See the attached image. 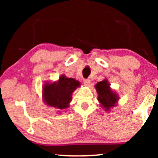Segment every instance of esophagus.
Returning a JSON list of instances; mask_svg holds the SVG:
<instances>
[{"label":"esophagus","instance_id":"1","mask_svg":"<svg viewBox=\"0 0 158 158\" xmlns=\"http://www.w3.org/2000/svg\"><path fill=\"white\" fill-rule=\"evenodd\" d=\"M83 83H84V85H85V86H89L90 81V80H88V79H85L83 81Z\"/></svg>","mask_w":158,"mask_h":158}]
</instances>
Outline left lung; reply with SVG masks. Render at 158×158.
Wrapping results in <instances>:
<instances>
[{
	"label": "left lung",
	"instance_id": "left-lung-1",
	"mask_svg": "<svg viewBox=\"0 0 158 158\" xmlns=\"http://www.w3.org/2000/svg\"><path fill=\"white\" fill-rule=\"evenodd\" d=\"M95 88L98 94V101L101 106L103 107L106 111H110L111 108L116 106L119 100V97L111 89L106 79L96 83Z\"/></svg>",
	"mask_w": 158,
	"mask_h": 158
}]
</instances>
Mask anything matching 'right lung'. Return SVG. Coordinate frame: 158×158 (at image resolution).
Masks as SVG:
<instances>
[{"instance_id": "add662e5", "label": "right lung", "mask_w": 158, "mask_h": 158, "mask_svg": "<svg viewBox=\"0 0 158 158\" xmlns=\"http://www.w3.org/2000/svg\"><path fill=\"white\" fill-rule=\"evenodd\" d=\"M80 86L78 81L62 75L57 81L44 83L42 88L43 101L49 107L65 109L72 101L73 93Z\"/></svg>"}]
</instances>
